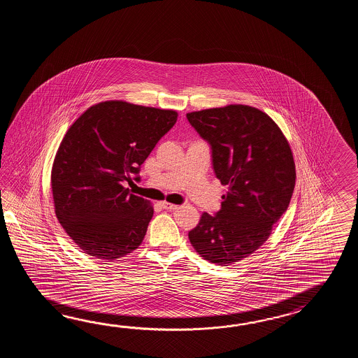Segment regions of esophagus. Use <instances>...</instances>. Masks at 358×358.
Masks as SVG:
<instances>
[{"instance_id": "esophagus-1", "label": "esophagus", "mask_w": 358, "mask_h": 358, "mask_svg": "<svg viewBox=\"0 0 358 358\" xmlns=\"http://www.w3.org/2000/svg\"><path fill=\"white\" fill-rule=\"evenodd\" d=\"M161 207L165 208V210H176L179 206L174 205V203H169L166 201L161 202Z\"/></svg>"}]
</instances>
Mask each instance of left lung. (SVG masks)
<instances>
[{
  "instance_id": "left-lung-1",
  "label": "left lung",
  "mask_w": 358,
  "mask_h": 358,
  "mask_svg": "<svg viewBox=\"0 0 358 358\" xmlns=\"http://www.w3.org/2000/svg\"><path fill=\"white\" fill-rule=\"evenodd\" d=\"M213 150L215 174L228 185L216 215L189 231L201 257L229 266L257 251L289 206L296 165L276 122L256 107L228 105L187 114Z\"/></svg>"
}]
</instances>
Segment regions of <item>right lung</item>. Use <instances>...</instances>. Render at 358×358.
I'll return each mask as SVG.
<instances>
[{
	"label": "right lung",
	"instance_id": "right-lung-1",
	"mask_svg": "<svg viewBox=\"0 0 358 358\" xmlns=\"http://www.w3.org/2000/svg\"><path fill=\"white\" fill-rule=\"evenodd\" d=\"M176 119L174 110L105 101L69 128L55 156L51 188L57 220L84 253L114 261L143 242L153 206L125 182Z\"/></svg>",
	"mask_w": 358,
	"mask_h": 358
}]
</instances>
